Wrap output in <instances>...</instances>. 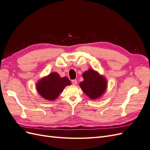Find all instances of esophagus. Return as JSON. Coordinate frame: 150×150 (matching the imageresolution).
<instances>
[{
  "label": "esophagus",
  "mask_w": 150,
  "mask_h": 150,
  "mask_svg": "<svg viewBox=\"0 0 150 150\" xmlns=\"http://www.w3.org/2000/svg\"><path fill=\"white\" fill-rule=\"evenodd\" d=\"M72 84L74 85V86H76L77 84V81L76 80H72Z\"/></svg>",
  "instance_id": "34e87169"
}]
</instances>
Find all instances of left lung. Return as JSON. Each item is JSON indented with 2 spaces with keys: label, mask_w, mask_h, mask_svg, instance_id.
Returning a JSON list of instances; mask_svg holds the SVG:
<instances>
[{
  "label": "left lung",
  "mask_w": 150,
  "mask_h": 150,
  "mask_svg": "<svg viewBox=\"0 0 150 150\" xmlns=\"http://www.w3.org/2000/svg\"><path fill=\"white\" fill-rule=\"evenodd\" d=\"M83 81L79 83L83 91L91 99H96L105 93L107 89V80L96 71L89 69L83 74Z\"/></svg>",
  "instance_id": "1"
}]
</instances>
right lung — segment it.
<instances>
[{
  "label": "right lung",
  "mask_w": 150,
  "mask_h": 150,
  "mask_svg": "<svg viewBox=\"0 0 150 150\" xmlns=\"http://www.w3.org/2000/svg\"><path fill=\"white\" fill-rule=\"evenodd\" d=\"M71 84V81L67 77L61 78L57 72H54L39 79L36 83V89L44 99L54 101L66 86Z\"/></svg>",
  "instance_id": "add662e5"
}]
</instances>
